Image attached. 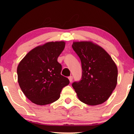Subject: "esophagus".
I'll return each instance as SVG.
<instances>
[{
	"mask_svg": "<svg viewBox=\"0 0 134 134\" xmlns=\"http://www.w3.org/2000/svg\"><path fill=\"white\" fill-rule=\"evenodd\" d=\"M69 81H70V82L71 83L72 82V80H73V77H72V76H69Z\"/></svg>",
	"mask_w": 134,
	"mask_h": 134,
	"instance_id": "1",
	"label": "esophagus"
}]
</instances>
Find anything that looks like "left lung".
I'll list each match as a JSON object with an SVG mask.
<instances>
[{
    "mask_svg": "<svg viewBox=\"0 0 134 134\" xmlns=\"http://www.w3.org/2000/svg\"><path fill=\"white\" fill-rule=\"evenodd\" d=\"M82 65L81 80L72 84L81 101L91 106L103 103L117 84L118 69L110 55L90 41H74L72 45Z\"/></svg>",
    "mask_w": 134,
    "mask_h": 134,
    "instance_id": "8db88e82",
    "label": "left lung"
}]
</instances>
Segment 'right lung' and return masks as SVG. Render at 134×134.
<instances>
[{
	"label": "right lung",
	"instance_id": "obj_1",
	"mask_svg": "<svg viewBox=\"0 0 134 134\" xmlns=\"http://www.w3.org/2000/svg\"><path fill=\"white\" fill-rule=\"evenodd\" d=\"M63 41L47 42L26 55L17 69L18 81L27 98L38 105L55 102L69 80L61 75L57 58L65 48Z\"/></svg>",
	"mask_w": 134,
	"mask_h": 134
}]
</instances>
